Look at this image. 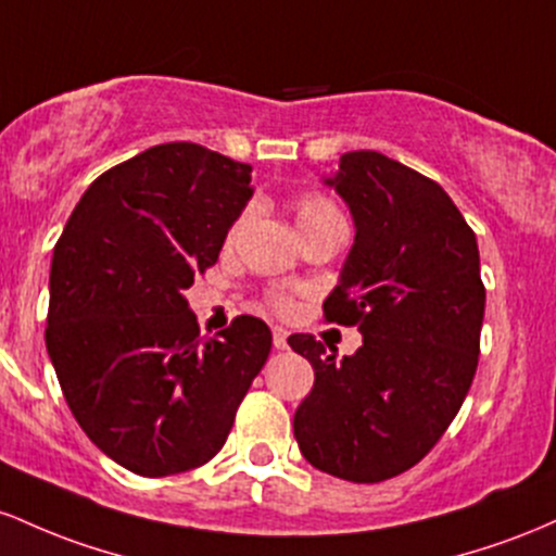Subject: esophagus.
Masks as SVG:
<instances>
[{"mask_svg": "<svg viewBox=\"0 0 556 556\" xmlns=\"http://www.w3.org/2000/svg\"><path fill=\"white\" fill-rule=\"evenodd\" d=\"M286 339H289V333H286L283 328H273V346L286 349V346H289V341H286Z\"/></svg>", "mask_w": 556, "mask_h": 556, "instance_id": "esophagus-1", "label": "esophagus"}]
</instances>
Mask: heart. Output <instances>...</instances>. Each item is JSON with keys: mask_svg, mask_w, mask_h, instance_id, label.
<instances>
[{"mask_svg": "<svg viewBox=\"0 0 556 556\" xmlns=\"http://www.w3.org/2000/svg\"><path fill=\"white\" fill-rule=\"evenodd\" d=\"M294 217H296V226H299V233H304V230H312V228H320L326 226V223H341L344 220V215H341V210L336 207V202L326 194H317V191H307V194L296 197L294 202ZM241 233V220L233 223V228H230L228 233V244H233L236 236ZM270 304L280 312L289 309V299L280 296V294H273L270 296Z\"/></svg>", "mask_w": 556, "mask_h": 556, "instance_id": "b5f03b06", "label": "heart"}]
</instances>
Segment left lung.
<instances>
[{"label":"left lung","mask_w":556,"mask_h":556,"mask_svg":"<svg viewBox=\"0 0 556 556\" xmlns=\"http://www.w3.org/2000/svg\"><path fill=\"white\" fill-rule=\"evenodd\" d=\"M328 184L357 236L323 315L357 326L362 346L336 362L312 333L289 336L315 370L294 435L317 470L378 483L420 463L463 407L485 286L476 233L435 180L380 152H346Z\"/></svg>","instance_id":"8db88e82"}]
</instances>
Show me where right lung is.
Masks as SVG:
<instances>
[{"label": "right lung", "instance_id": "add662e5", "mask_svg": "<svg viewBox=\"0 0 556 556\" xmlns=\"http://www.w3.org/2000/svg\"><path fill=\"white\" fill-rule=\"evenodd\" d=\"M252 191L247 162L160 143L93 180L54 244L49 359L84 433L136 476L210 463L270 354L260 317L207 339L184 299Z\"/></svg>", "mask_w": 556, "mask_h": 556}]
</instances>
